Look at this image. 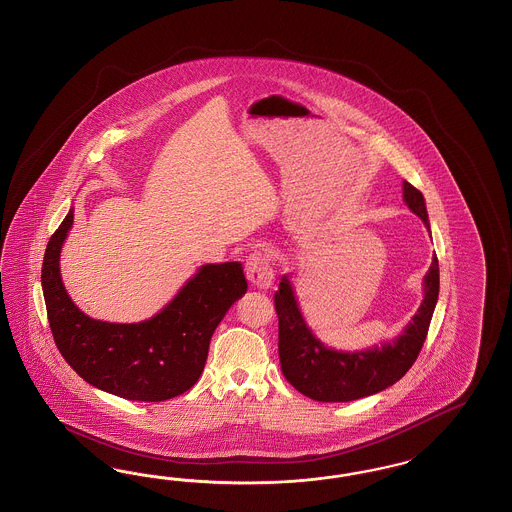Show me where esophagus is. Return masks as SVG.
Returning a JSON list of instances; mask_svg holds the SVG:
<instances>
[{
    "label": "esophagus",
    "instance_id": "1",
    "mask_svg": "<svg viewBox=\"0 0 512 512\" xmlns=\"http://www.w3.org/2000/svg\"><path fill=\"white\" fill-rule=\"evenodd\" d=\"M246 276L251 285L268 289L274 283V266L266 251H253L246 259Z\"/></svg>",
    "mask_w": 512,
    "mask_h": 512
}]
</instances>
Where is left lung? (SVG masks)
Returning <instances> with one entry per match:
<instances>
[{
	"label": "left lung",
	"instance_id": "obj_1",
	"mask_svg": "<svg viewBox=\"0 0 512 512\" xmlns=\"http://www.w3.org/2000/svg\"><path fill=\"white\" fill-rule=\"evenodd\" d=\"M406 206L429 229L423 194L403 183ZM422 306L393 342L365 352H335L319 342L300 314L291 282L283 276L274 293L278 314V353L285 380L302 395L319 403H346L393 386L414 365L422 350L439 299V261L433 257L423 278Z\"/></svg>",
	"mask_w": 512,
	"mask_h": 512
}]
</instances>
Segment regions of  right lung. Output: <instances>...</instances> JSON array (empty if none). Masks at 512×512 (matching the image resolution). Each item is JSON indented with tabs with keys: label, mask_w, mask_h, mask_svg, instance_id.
<instances>
[{
	"label": "right lung",
	"mask_w": 512,
	"mask_h": 512,
	"mask_svg": "<svg viewBox=\"0 0 512 512\" xmlns=\"http://www.w3.org/2000/svg\"><path fill=\"white\" fill-rule=\"evenodd\" d=\"M71 225L73 210L54 230L41 268L47 318L66 363L90 386L128 401L159 403L193 388L204 371L215 327L247 291L242 265L202 266L147 321H98L71 302L60 278V249Z\"/></svg>",
	"instance_id": "right-lung-1"
}]
</instances>
